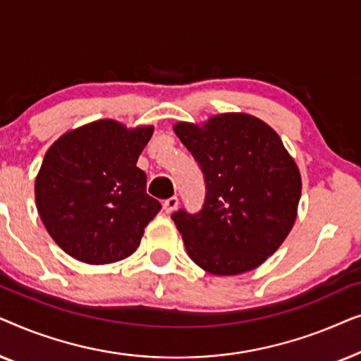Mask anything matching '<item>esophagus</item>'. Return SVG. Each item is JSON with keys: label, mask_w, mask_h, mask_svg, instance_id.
Returning a JSON list of instances; mask_svg holds the SVG:
<instances>
[{"label": "esophagus", "mask_w": 361, "mask_h": 361, "mask_svg": "<svg viewBox=\"0 0 361 361\" xmlns=\"http://www.w3.org/2000/svg\"><path fill=\"white\" fill-rule=\"evenodd\" d=\"M177 205H179V199H177V197H171V199L164 200L162 209H164L166 214H171V212H174L177 209Z\"/></svg>", "instance_id": "1"}]
</instances>
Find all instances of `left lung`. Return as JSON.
Returning <instances> with one entry per match:
<instances>
[{
	"mask_svg": "<svg viewBox=\"0 0 361 361\" xmlns=\"http://www.w3.org/2000/svg\"><path fill=\"white\" fill-rule=\"evenodd\" d=\"M174 131L205 179L200 212L172 214L187 255L216 276L258 268L289 235L302 189L278 133L246 113L215 115L202 126L180 121Z\"/></svg>",
	"mask_w": 361,
	"mask_h": 361,
	"instance_id": "left-lung-1",
	"label": "left lung"
}]
</instances>
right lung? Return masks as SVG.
I'll list each match as a JSON object with an SVG mask.
<instances>
[{
    "instance_id": "right-lung-1",
    "label": "right lung",
    "mask_w": 361,
    "mask_h": 361,
    "mask_svg": "<svg viewBox=\"0 0 361 361\" xmlns=\"http://www.w3.org/2000/svg\"><path fill=\"white\" fill-rule=\"evenodd\" d=\"M152 131L98 120L49 147L34 185L36 205L49 235L72 258L108 264L140 246L146 225L161 210L136 166Z\"/></svg>"
}]
</instances>
